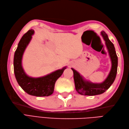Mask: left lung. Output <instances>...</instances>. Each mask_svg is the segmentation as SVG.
I'll return each instance as SVG.
<instances>
[{"mask_svg":"<svg viewBox=\"0 0 129 129\" xmlns=\"http://www.w3.org/2000/svg\"><path fill=\"white\" fill-rule=\"evenodd\" d=\"M101 36L105 41V45L111 61V68L107 79L101 83H93L85 80L79 73L72 68L74 73V80L76 90L82 95L94 96L102 94L110 87L114 83L117 72L118 57L117 56L114 44L109 39L108 35L104 31H102Z\"/></svg>","mask_w":129,"mask_h":129,"instance_id":"1","label":"left lung"}]
</instances>
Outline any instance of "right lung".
Returning a JSON list of instances; mask_svg holds the SVG:
<instances>
[{"label":"right lung","instance_id":"right-lung-1","mask_svg":"<svg viewBox=\"0 0 129 129\" xmlns=\"http://www.w3.org/2000/svg\"><path fill=\"white\" fill-rule=\"evenodd\" d=\"M34 33V30H29L19 41L14 56V72L19 85L28 94L37 97L48 96L53 93L56 80L67 67L42 77L34 78L27 75L22 66V55Z\"/></svg>","mask_w":129,"mask_h":129}]
</instances>
